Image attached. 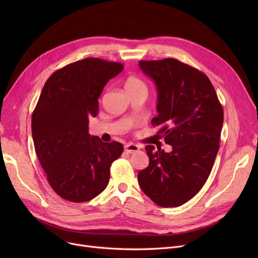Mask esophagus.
<instances>
[{
  "mask_svg": "<svg viewBox=\"0 0 258 258\" xmlns=\"http://www.w3.org/2000/svg\"><path fill=\"white\" fill-rule=\"evenodd\" d=\"M124 151L127 154H133V153H136L139 151V146L137 144H134V143H128L126 145H124Z\"/></svg>",
  "mask_w": 258,
  "mask_h": 258,
  "instance_id": "34e87169",
  "label": "esophagus"
}]
</instances>
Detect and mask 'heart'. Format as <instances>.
<instances>
[{"mask_svg":"<svg viewBox=\"0 0 258 258\" xmlns=\"http://www.w3.org/2000/svg\"><path fill=\"white\" fill-rule=\"evenodd\" d=\"M124 87H125L126 92H128V91H134V90H137V89L145 88V85L143 84V81L141 79H139L138 77L130 76L125 80Z\"/></svg>","mask_w":258,"mask_h":258,"instance_id":"obj_1","label":"heart"}]
</instances>
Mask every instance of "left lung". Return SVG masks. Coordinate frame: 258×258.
Segmentation results:
<instances>
[{
  "mask_svg": "<svg viewBox=\"0 0 258 258\" xmlns=\"http://www.w3.org/2000/svg\"><path fill=\"white\" fill-rule=\"evenodd\" d=\"M140 69L158 92L160 127L172 151L146 145L150 164L139 171L143 192L161 207H178L192 199L206 183L220 148L223 106L209 78L174 58L141 60Z\"/></svg>",
  "mask_w": 258,
  "mask_h": 258,
  "instance_id": "left-lung-1",
  "label": "left lung"
}]
</instances>
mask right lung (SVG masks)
I'll list each match as a JSON object with an SVG mask.
<instances>
[{
    "label": "right lung",
    "mask_w": 258,
    "mask_h": 258,
    "mask_svg": "<svg viewBox=\"0 0 258 258\" xmlns=\"http://www.w3.org/2000/svg\"><path fill=\"white\" fill-rule=\"evenodd\" d=\"M123 64L85 58L54 72L46 81L32 114L35 153L47 179L60 198L88 202L100 195L123 145L102 142L89 134V118L98 113V98Z\"/></svg>",
    "instance_id": "obj_1"
}]
</instances>
